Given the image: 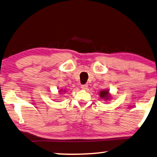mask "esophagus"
Listing matches in <instances>:
<instances>
[{
    "label": "esophagus",
    "mask_w": 157,
    "mask_h": 157,
    "mask_svg": "<svg viewBox=\"0 0 157 157\" xmlns=\"http://www.w3.org/2000/svg\"><path fill=\"white\" fill-rule=\"evenodd\" d=\"M81 88L82 89V90H86V89L88 88V85H81Z\"/></svg>",
    "instance_id": "esophagus-1"
}]
</instances>
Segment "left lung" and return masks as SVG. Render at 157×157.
Segmentation results:
<instances>
[{"mask_svg":"<svg viewBox=\"0 0 157 157\" xmlns=\"http://www.w3.org/2000/svg\"><path fill=\"white\" fill-rule=\"evenodd\" d=\"M100 97H101V99H105V101H107V100H110L111 99V95L109 94V90H104L100 92L99 93Z\"/></svg>","mask_w":157,"mask_h":157,"instance_id":"8db88e82","label":"left lung"}]
</instances>
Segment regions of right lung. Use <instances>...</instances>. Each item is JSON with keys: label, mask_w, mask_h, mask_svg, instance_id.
<instances>
[{"label": "right lung", "mask_w": 157, "mask_h": 157, "mask_svg": "<svg viewBox=\"0 0 157 157\" xmlns=\"http://www.w3.org/2000/svg\"><path fill=\"white\" fill-rule=\"evenodd\" d=\"M65 90H63H63H60V91H59V92H60V93H62V92H65Z\"/></svg>", "instance_id": "add662e5"}]
</instances>
